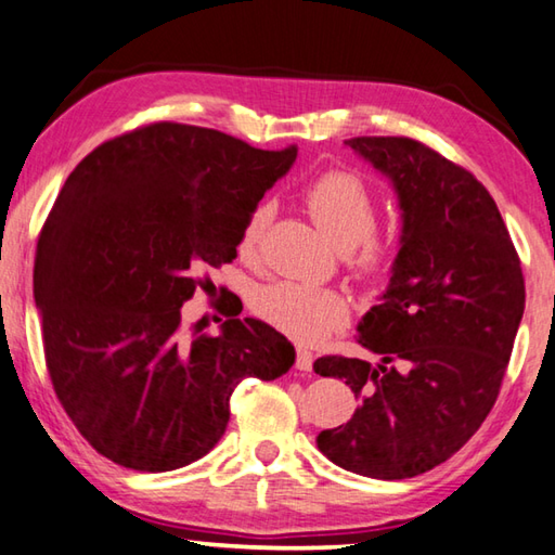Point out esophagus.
<instances>
[{"label":"esophagus","instance_id":"esophagus-1","mask_svg":"<svg viewBox=\"0 0 555 555\" xmlns=\"http://www.w3.org/2000/svg\"><path fill=\"white\" fill-rule=\"evenodd\" d=\"M296 367H298V371H312V353L306 349V346H298Z\"/></svg>","mask_w":555,"mask_h":555}]
</instances>
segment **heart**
Returning <instances> with one entry per match:
<instances>
[{"label": "heart", "mask_w": 555, "mask_h": 555, "mask_svg": "<svg viewBox=\"0 0 555 555\" xmlns=\"http://www.w3.org/2000/svg\"><path fill=\"white\" fill-rule=\"evenodd\" d=\"M306 204L336 247L351 249L358 245V262L363 267H375L383 259L385 247L371 235L377 219L375 197L361 178L339 170L324 172L306 190ZM271 214L274 206L269 202L249 211L237 241L241 255H255ZM253 308L271 327L300 341H320L349 322V302L344 296L298 281H274L262 286L255 293Z\"/></svg>", "instance_id": "b5f03b06"}]
</instances>
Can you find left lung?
I'll return each instance as SVG.
<instances>
[{
  "label": "left lung",
  "mask_w": 555,
  "mask_h": 555,
  "mask_svg": "<svg viewBox=\"0 0 555 555\" xmlns=\"http://www.w3.org/2000/svg\"><path fill=\"white\" fill-rule=\"evenodd\" d=\"M385 176L401 211L399 253L356 341L379 356H324L314 373L361 399L318 448L346 472L411 479L448 462L501 392L525 312V279L491 194L469 170L406 137L344 141Z\"/></svg>",
  "instance_id": "1"
}]
</instances>
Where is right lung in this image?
Here are the masks:
<instances>
[{"label":"right lung","mask_w":555,"mask_h":555,"mask_svg":"<svg viewBox=\"0 0 555 555\" xmlns=\"http://www.w3.org/2000/svg\"><path fill=\"white\" fill-rule=\"evenodd\" d=\"M296 156L156 122L72 170L33 293L54 395L103 457L154 474L197 462L225 433L237 383L296 363L284 334L235 310L214 336L182 327L202 267L233 262L249 211Z\"/></svg>","instance_id":"right-lung-1"}]
</instances>
